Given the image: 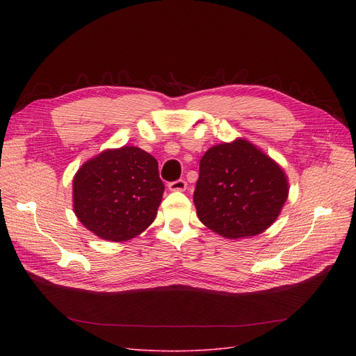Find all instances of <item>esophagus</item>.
<instances>
[{"label":"esophagus","instance_id":"esophagus-1","mask_svg":"<svg viewBox=\"0 0 356 356\" xmlns=\"http://www.w3.org/2000/svg\"><path fill=\"white\" fill-rule=\"evenodd\" d=\"M168 187L170 191H184L187 188V182L184 179H177L169 182Z\"/></svg>","mask_w":356,"mask_h":356}]
</instances>
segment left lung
I'll return each mask as SVG.
<instances>
[{
  "mask_svg": "<svg viewBox=\"0 0 356 356\" xmlns=\"http://www.w3.org/2000/svg\"><path fill=\"white\" fill-rule=\"evenodd\" d=\"M288 197L281 166L245 139L203 154L193 195L199 220L227 239L263 233Z\"/></svg>",
  "mask_w": 356,
  "mask_h": 356,
  "instance_id": "1",
  "label": "left lung"
}]
</instances>
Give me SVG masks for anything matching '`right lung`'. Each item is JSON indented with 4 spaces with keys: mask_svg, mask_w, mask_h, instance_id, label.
<instances>
[{
    "mask_svg": "<svg viewBox=\"0 0 356 356\" xmlns=\"http://www.w3.org/2000/svg\"><path fill=\"white\" fill-rule=\"evenodd\" d=\"M74 212L101 239L123 242L152 224L163 196L157 160L138 147H122L86 161L72 181Z\"/></svg>",
    "mask_w": 356,
    "mask_h": 356,
    "instance_id": "add662e5",
    "label": "right lung"
}]
</instances>
